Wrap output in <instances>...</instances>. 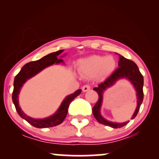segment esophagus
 <instances>
[{"mask_svg":"<svg viewBox=\"0 0 159 159\" xmlns=\"http://www.w3.org/2000/svg\"><path fill=\"white\" fill-rule=\"evenodd\" d=\"M90 88H91V86L90 84H85V85L82 87V91H83V92H87V91L90 90Z\"/></svg>","mask_w":159,"mask_h":159,"instance_id":"obj_1","label":"esophagus"}]
</instances>
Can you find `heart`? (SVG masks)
<instances>
[{"instance_id": "heart-1", "label": "heart", "mask_w": 159, "mask_h": 159, "mask_svg": "<svg viewBox=\"0 0 159 159\" xmlns=\"http://www.w3.org/2000/svg\"><path fill=\"white\" fill-rule=\"evenodd\" d=\"M116 65V61L113 56H92L80 61L78 70L84 77H93L98 73L107 76L114 71Z\"/></svg>"}]
</instances>
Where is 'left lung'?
Returning a JSON list of instances; mask_svg holds the SVG:
<instances>
[{
  "label": "left lung",
  "instance_id": "1",
  "mask_svg": "<svg viewBox=\"0 0 159 159\" xmlns=\"http://www.w3.org/2000/svg\"><path fill=\"white\" fill-rule=\"evenodd\" d=\"M119 61L118 68L107 79H106L105 81L99 84L98 88H93V90L96 91V93L98 94V100L95 104V106H93V114L99 123L106 126H109V127L113 128L122 127L127 125L129 121H126L124 123L110 122V121H106L101 116V114H100V109H101L102 99H103L102 94H103V90L113 85L117 80L121 79V78H127L132 82L137 91V96H138V106H137L134 115L132 117V119H133L137 116L143 101V77L139 70L138 66L134 61L127 59V58L119 55Z\"/></svg>",
  "mask_w": 159,
  "mask_h": 159
}]
</instances>
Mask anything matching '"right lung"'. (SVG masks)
<instances>
[{
  "instance_id": "1",
  "label": "right lung",
  "mask_w": 159,
  "mask_h": 159,
  "mask_svg": "<svg viewBox=\"0 0 159 159\" xmlns=\"http://www.w3.org/2000/svg\"><path fill=\"white\" fill-rule=\"evenodd\" d=\"M64 50H60L54 53H51L48 55L44 56L40 59L31 61L26 64L21 71L17 74L16 77L14 78V90L12 93V100L14 103L15 108L17 113L21 118L25 119L28 123L37 128H47L57 126L60 124H61L64 121V119L66 118L67 112H68V108L69 104L76 97L78 96L81 93V90H78L75 91L73 94H71L67 96L63 103L61 105L60 108H58L57 112L52 116H50L48 118L44 119H34L30 118L24 113L19 106V100L18 96L19 94V91L23 84L27 81V80L37 75L38 72H40L41 70L45 69V67L51 66L53 64H58V63L63 62L62 59H58L57 56L61 53Z\"/></svg>"
}]
</instances>
